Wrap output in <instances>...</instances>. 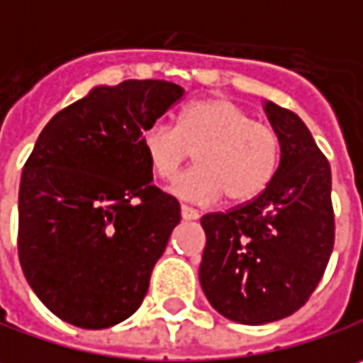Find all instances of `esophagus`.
<instances>
[{
    "mask_svg": "<svg viewBox=\"0 0 363 363\" xmlns=\"http://www.w3.org/2000/svg\"><path fill=\"white\" fill-rule=\"evenodd\" d=\"M181 216H182V220H197V218H199V211H197V209H193V207H189V205H182Z\"/></svg>",
    "mask_w": 363,
    "mask_h": 363,
    "instance_id": "esophagus-1",
    "label": "esophagus"
}]
</instances>
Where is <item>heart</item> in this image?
<instances>
[{"label": "heart", "instance_id": "1", "mask_svg": "<svg viewBox=\"0 0 363 363\" xmlns=\"http://www.w3.org/2000/svg\"><path fill=\"white\" fill-rule=\"evenodd\" d=\"M152 174L172 181L195 152L197 166L181 174L172 191L189 201L224 197L242 205L261 197L281 162L279 133L230 98H203L179 115L177 127L154 123L139 138Z\"/></svg>", "mask_w": 363, "mask_h": 363}]
</instances>
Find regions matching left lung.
Wrapping results in <instances>:
<instances>
[{
  "label": "left lung",
  "instance_id": "1",
  "mask_svg": "<svg viewBox=\"0 0 363 363\" xmlns=\"http://www.w3.org/2000/svg\"><path fill=\"white\" fill-rule=\"evenodd\" d=\"M265 113L281 138L273 182L252 201L201 218V288L222 316L242 325L302 308L335 245L329 160L296 113L275 102H267Z\"/></svg>",
  "mask_w": 363,
  "mask_h": 363
}]
</instances>
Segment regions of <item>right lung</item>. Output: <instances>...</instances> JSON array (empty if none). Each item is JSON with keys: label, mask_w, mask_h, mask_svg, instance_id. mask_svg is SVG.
I'll use <instances>...</instances> for the list:
<instances>
[{"label": "right lung", "mask_w": 363, "mask_h": 363, "mask_svg": "<svg viewBox=\"0 0 363 363\" xmlns=\"http://www.w3.org/2000/svg\"><path fill=\"white\" fill-rule=\"evenodd\" d=\"M184 96L164 79L98 86L36 139L18 195V257L38 300L79 329L141 306L179 201L152 184L139 138Z\"/></svg>", "instance_id": "1"}]
</instances>
